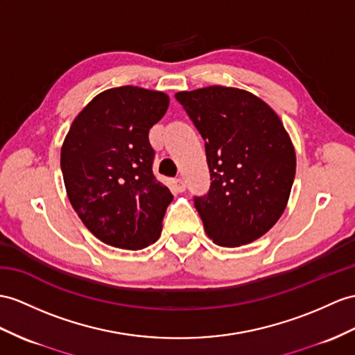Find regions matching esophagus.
Segmentation results:
<instances>
[{
    "mask_svg": "<svg viewBox=\"0 0 355 355\" xmlns=\"http://www.w3.org/2000/svg\"><path fill=\"white\" fill-rule=\"evenodd\" d=\"M173 184H175L176 191H179V193H184V191H185L187 185H185V182H184V179H182V178H176L175 180H173Z\"/></svg>",
    "mask_w": 355,
    "mask_h": 355,
    "instance_id": "obj_1",
    "label": "esophagus"
}]
</instances>
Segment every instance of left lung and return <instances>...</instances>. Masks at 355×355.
<instances>
[{"instance_id": "8db88e82", "label": "left lung", "mask_w": 355, "mask_h": 355, "mask_svg": "<svg viewBox=\"0 0 355 355\" xmlns=\"http://www.w3.org/2000/svg\"><path fill=\"white\" fill-rule=\"evenodd\" d=\"M175 96L205 140L211 188L194 206L206 235L221 247L253 243L286 209L297 166L289 134L247 90L211 85Z\"/></svg>"}]
</instances>
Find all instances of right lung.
<instances>
[{
    "mask_svg": "<svg viewBox=\"0 0 355 355\" xmlns=\"http://www.w3.org/2000/svg\"><path fill=\"white\" fill-rule=\"evenodd\" d=\"M166 93L123 85L99 93L75 117L60 155L78 217L111 247L141 250L161 235L170 189L155 178L149 129L168 108Z\"/></svg>",
    "mask_w": 355,
    "mask_h": 355,
    "instance_id": "obj_1",
    "label": "right lung"
}]
</instances>
